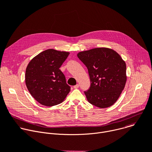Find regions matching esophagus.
Listing matches in <instances>:
<instances>
[{
	"mask_svg": "<svg viewBox=\"0 0 152 152\" xmlns=\"http://www.w3.org/2000/svg\"><path fill=\"white\" fill-rule=\"evenodd\" d=\"M79 87V84H76V85H75V86H73V88H78Z\"/></svg>",
	"mask_w": 152,
	"mask_h": 152,
	"instance_id": "obj_1",
	"label": "esophagus"
}]
</instances>
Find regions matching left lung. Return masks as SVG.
<instances>
[{
	"mask_svg": "<svg viewBox=\"0 0 152 152\" xmlns=\"http://www.w3.org/2000/svg\"><path fill=\"white\" fill-rule=\"evenodd\" d=\"M87 66L90 80L84 91L88 101L99 108L110 107L119 98L127 80L126 65L119 54L107 48H96L77 54Z\"/></svg>",
	"mask_w": 152,
	"mask_h": 152,
	"instance_id": "left-lung-1",
	"label": "left lung"
}]
</instances>
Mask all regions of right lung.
Here are the masks:
<instances>
[{"instance_id":"add662e5","label":"right lung","mask_w":152,"mask_h":152,"mask_svg":"<svg viewBox=\"0 0 152 152\" xmlns=\"http://www.w3.org/2000/svg\"><path fill=\"white\" fill-rule=\"evenodd\" d=\"M68 52L48 49L39 53L28 64L25 83L33 97L40 104L53 106L61 103L70 91L59 68Z\"/></svg>"}]
</instances>
